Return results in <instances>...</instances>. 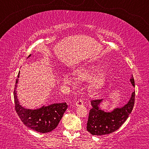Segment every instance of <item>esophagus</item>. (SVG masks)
Listing matches in <instances>:
<instances>
[{
    "label": "esophagus",
    "mask_w": 149,
    "mask_h": 149,
    "mask_svg": "<svg viewBox=\"0 0 149 149\" xmlns=\"http://www.w3.org/2000/svg\"><path fill=\"white\" fill-rule=\"evenodd\" d=\"M75 105L77 106V107H81V106L84 105V102L81 100H78L75 102Z\"/></svg>",
    "instance_id": "esophagus-1"
}]
</instances>
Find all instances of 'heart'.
Here are the masks:
<instances>
[{"label": "heart", "mask_w": 149, "mask_h": 149, "mask_svg": "<svg viewBox=\"0 0 149 149\" xmlns=\"http://www.w3.org/2000/svg\"><path fill=\"white\" fill-rule=\"evenodd\" d=\"M95 70V67L94 66L77 70L75 72V79L77 81H84L89 79ZM106 81H107V76L104 72L97 73L93 75L90 80V89L93 91L100 89L104 85Z\"/></svg>", "instance_id": "1"}]
</instances>
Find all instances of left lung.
<instances>
[{"label": "left lung", "mask_w": 149, "mask_h": 149, "mask_svg": "<svg viewBox=\"0 0 149 149\" xmlns=\"http://www.w3.org/2000/svg\"><path fill=\"white\" fill-rule=\"evenodd\" d=\"M130 81L135 86L133 75ZM135 91L128 102L121 108H114L112 112H107L100 109V104L102 99L91 100L92 108L89 111L87 123V130L93 135H107L116 132L129 117L135 103Z\"/></svg>", "instance_id": "left-lung-1"}]
</instances>
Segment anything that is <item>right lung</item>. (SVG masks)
<instances>
[{"instance_id": "obj_1", "label": "right lung", "mask_w": 149, "mask_h": 149, "mask_svg": "<svg viewBox=\"0 0 149 149\" xmlns=\"http://www.w3.org/2000/svg\"><path fill=\"white\" fill-rule=\"evenodd\" d=\"M31 56L29 54L28 58ZM19 76V72L17 77ZM18 79H16L14 91L15 109L22 122L27 127L36 132L45 133L51 132L58 125L63 114L67 110L66 102L54 103L47 107H42L37 109H27L19 104L17 99L16 87Z\"/></svg>"}]
</instances>
